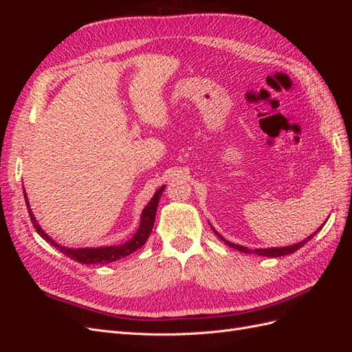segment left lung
Masks as SVG:
<instances>
[{
  "label": "left lung",
  "mask_w": 352,
  "mask_h": 352,
  "mask_svg": "<svg viewBox=\"0 0 352 352\" xmlns=\"http://www.w3.org/2000/svg\"><path fill=\"white\" fill-rule=\"evenodd\" d=\"M324 223H326V221H324ZM324 223H323V225H322L320 228H318L314 233H311V235L308 236L307 239H304V241H301V242H298V243H292V245H287V247H280V248L276 247V248H255V250H251V248H248V247H243V245H238V243H233V242L226 241L225 238H223V236L220 235V233L216 232V229L212 228V226L210 225V223H208V225L211 226L212 230H214L216 235L228 245V247H230V248H233V250H238V251H241V252H243V254H254V255H260V257H273V258H274V257H282V255H289V254L295 252L296 250H300L301 247H304V245H305L308 241H310L311 238H314V236L317 235V233L322 230V228L324 226Z\"/></svg>",
  "instance_id": "1"
}]
</instances>
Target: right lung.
<instances>
[{
	"instance_id": "add662e5",
	"label": "right lung",
	"mask_w": 352,
	"mask_h": 352,
	"mask_svg": "<svg viewBox=\"0 0 352 352\" xmlns=\"http://www.w3.org/2000/svg\"><path fill=\"white\" fill-rule=\"evenodd\" d=\"M166 185H163L160 189L155 190L154 197L150 199V202L145 206L142 214H141V221H140V228H138L135 235L120 245H110V247H100V248H69V247H63V245L57 243L56 241H52V238H50L47 233L42 230V228L39 226V223L36 221L34 212H32V208L29 206V199L28 195L23 189L25 194V201H26V207H28V212L32 220V225L36 229L38 235L41 238H44L48 243H51L52 247H56L60 252L66 254L69 258L78 261L80 264H107L111 261H117L120 258L127 257L132 252H135L136 250H140L142 245L148 241V236L153 230L154 226V220H155V212H157V207L160 202V197H162L163 190H164Z\"/></svg>"
}]
</instances>
